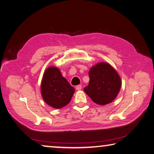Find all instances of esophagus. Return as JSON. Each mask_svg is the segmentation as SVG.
I'll list each match as a JSON object with an SVG mask.
<instances>
[{
    "label": "esophagus",
    "instance_id": "34e87169",
    "mask_svg": "<svg viewBox=\"0 0 154 154\" xmlns=\"http://www.w3.org/2000/svg\"><path fill=\"white\" fill-rule=\"evenodd\" d=\"M82 85H78L77 86H75V89H76L77 90H81V89H82Z\"/></svg>",
    "mask_w": 154,
    "mask_h": 154
}]
</instances>
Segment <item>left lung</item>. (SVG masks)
<instances>
[{
	"mask_svg": "<svg viewBox=\"0 0 154 154\" xmlns=\"http://www.w3.org/2000/svg\"><path fill=\"white\" fill-rule=\"evenodd\" d=\"M89 85L83 89L92 101L99 105L109 104L116 98L121 87V80L110 65L100 63L89 72Z\"/></svg>",
	"mask_w": 154,
	"mask_h": 154,
	"instance_id": "obj_1",
	"label": "left lung"
}]
</instances>
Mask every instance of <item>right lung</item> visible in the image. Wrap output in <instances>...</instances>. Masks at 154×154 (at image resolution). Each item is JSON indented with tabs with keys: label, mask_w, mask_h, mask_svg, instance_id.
<instances>
[{
	"label": "right lung",
	"mask_w": 154,
	"mask_h": 154,
	"mask_svg": "<svg viewBox=\"0 0 154 154\" xmlns=\"http://www.w3.org/2000/svg\"><path fill=\"white\" fill-rule=\"evenodd\" d=\"M75 89L61 75L60 70L50 66L42 77L41 94L47 104L54 108H61L71 101Z\"/></svg>",
	"instance_id": "1"
}]
</instances>
